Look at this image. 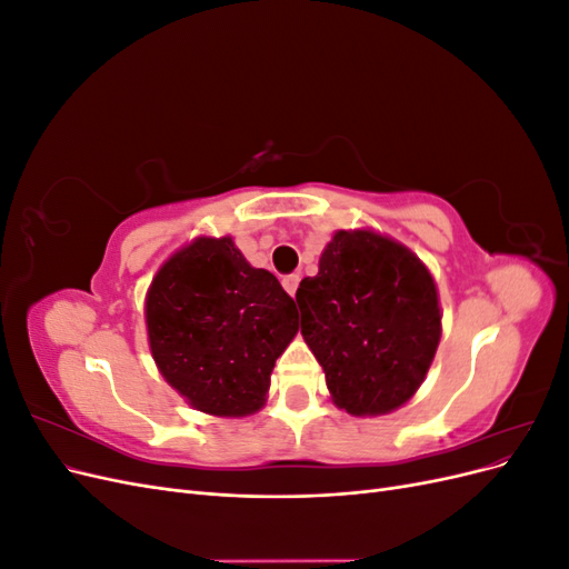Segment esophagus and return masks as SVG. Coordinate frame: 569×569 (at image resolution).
<instances>
[{
    "label": "esophagus",
    "instance_id": "esophagus-1",
    "mask_svg": "<svg viewBox=\"0 0 569 569\" xmlns=\"http://www.w3.org/2000/svg\"><path fill=\"white\" fill-rule=\"evenodd\" d=\"M282 287L289 297L297 295V287H299V274H287V278L282 280Z\"/></svg>",
    "mask_w": 569,
    "mask_h": 569
}]
</instances>
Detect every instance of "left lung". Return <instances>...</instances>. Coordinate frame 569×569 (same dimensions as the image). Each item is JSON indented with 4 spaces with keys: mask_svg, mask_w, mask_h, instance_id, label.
I'll use <instances>...</instances> for the list:
<instances>
[{
    "mask_svg": "<svg viewBox=\"0 0 569 569\" xmlns=\"http://www.w3.org/2000/svg\"><path fill=\"white\" fill-rule=\"evenodd\" d=\"M297 303L339 408L389 412L422 385L441 337L439 299L432 274L399 242L339 230L316 278L301 280Z\"/></svg>",
    "mask_w": 569,
    "mask_h": 569,
    "instance_id": "1",
    "label": "left lung"
}]
</instances>
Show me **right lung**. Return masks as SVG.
Masks as SVG:
<instances>
[{
	"mask_svg": "<svg viewBox=\"0 0 569 569\" xmlns=\"http://www.w3.org/2000/svg\"><path fill=\"white\" fill-rule=\"evenodd\" d=\"M147 330L170 387L201 412L237 418L263 406L299 316L278 278L251 268L230 237H201L153 278Z\"/></svg>",
	"mask_w": 569,
	"mask_h": 569,
	"instance_id": "right-lung-1",
	"label": "right lung"
}]
</instances>
